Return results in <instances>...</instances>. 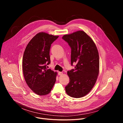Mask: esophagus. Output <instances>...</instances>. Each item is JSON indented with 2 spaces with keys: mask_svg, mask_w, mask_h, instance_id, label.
I'll return each instance as SVG.
<instances>
[{
  "mask_svg": "<svg viewBox=\"0 0 123 123\" xmlns=\"http://www.w3.org/2000/svg\"><path fill=\"white\" fill-rule=\"evenodd\" d=\"M58 74L59 75H61L62 74H63V73H62V72H59L58 73Z\"/></svg>",
  "mask_w": 123,
  "mask_h": 123,
  "instance_id": "obj_1",
  "label": "esophagus"
}]
</instances>
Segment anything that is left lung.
<instances>
[{
  "instance_id": "8db88e82",
  "label": "left lung",
  "mask_w": 123,
  "mask_h": 123,
  "mask_svg": "<svg viewBox=\"0 0 123 123\" xmlns=\"http://www.w3.org/2000/svg\"><path fill=\"white\" fill-rule=\"evenodd\" d=\"M62 39L71 48V65L76 64L75 69L67 72L69 82L65 87L66 92L72 97H82L90 92L98 76L99 56L97 47L82 31L64 35Z\"/></svg>"
}]
</instances>
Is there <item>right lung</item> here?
<instances>
[{
    "instance_id": "obj_1",
    "label": "right lung",
    "mask_w": 123,
    "mask_h": 123,
    "mask_svg": "<svg viewBox=\"0 0 123 123\" xmlns=\"http://www.w3.org/2000/svg\"><path fill=\"white\" fill-rule=\"evenodd\" d=\"M58 37L39 32L31 40L25 49L22 59L24 77L30 88L39 95L49 94L55 83L57 73L46 67L50 63L51 44Z\"/></svg>"
}]
</instances>
